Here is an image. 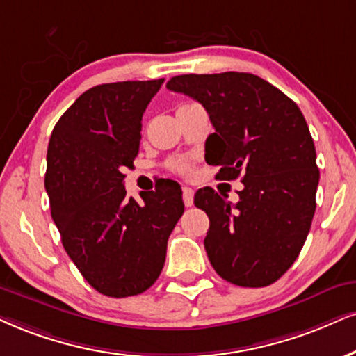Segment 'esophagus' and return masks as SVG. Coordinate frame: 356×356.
I'll return each instance as SVG.
<instances>
[{
    "label": "esophagus",
    "instance_id": "obj_1",
    "mask_svg": "<svg viewBox=\"0 0 356 356\" xmlns=\"http://www.w3.org/2000/svg\"><path fill=\"white\" fill-rule=\"evenodd\" d=\"M193 195H195V191H193L191 188L188 186L183 188V203H185V206H188V208L193 206Z\"/></svg>",
    "mask_w": 356,
    "mask_h": 356
}]
</instances>
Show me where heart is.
Segmentation results:
<instances>
[{
  "mask_svg": "<svg viewBox=\"0 0 356 356\" xmlns=\"http://www.w3.org/2000/svg\"><path fill=\"white\" fill-rule=\"evenodd\" d=\"M171 170H175L177 173H181V175H188L191 171V161L188 160V158H177V160H173L170 163Z\"/></svg>",
  "mask_w": 356,
  "mask_h": 356,
  "instance_id": "b5f03b06",
  "label": "heart"
}]
</instances>
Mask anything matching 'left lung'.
<instances>
[{"mask_svg": "<svg viewBox=\"0 0 356 356\" xmlns=\"http://www.w3.org/2000/svg\"><path fill=\"white\" fill-rule=\"evenodd\" d=\"M166 87L206 108L214 127L206 161L219 166V179L244 185L234 204L213 188L196 191L195 206L209 218V262L231 284L270 285L300 254L315 213L320 173L300 108L248 72L185 74Z\"/></svg>", "mask_w": 356, "mask_h": 356, "instance_id": "left-lung-1", "label": "left lung"}]
</instances>
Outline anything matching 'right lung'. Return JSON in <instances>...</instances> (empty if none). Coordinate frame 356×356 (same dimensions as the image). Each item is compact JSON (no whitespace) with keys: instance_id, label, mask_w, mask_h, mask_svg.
<instances>
[{"instance_id":"add662e5","label":"right lung","mask_w":356,"mask_h":356,"mask_svg":"<svg viewBox=\"0 0 356 356\" xmlns=\"http://www.w3.org/2000/svg\"><path fill=\"white\" fill-rule=\"evenodd\" d=\"M163 79L95 86L63 113L47 147L44 178L65 252L95 291L138 296L163 269L166 243L185 211L175 183L142 201L127 196V166L142 138V117Z\"/></svg>"}]
</instances>
